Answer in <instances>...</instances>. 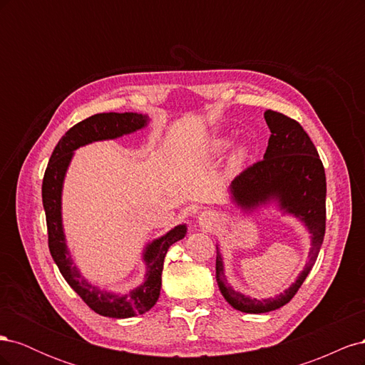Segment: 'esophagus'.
Returning <instances> with one entry per match:
<instances>
[{
  "mask_svg": "<svg viewBox=\"0 0 365 365\" xmlns=\"http://www.w3.org/2000/svg\"><path fill=\"white\" fill-rule=\"evenodd\" d=\"M216 215L212 213V212H204L200 215V217H197V222H200L201 227L204 228H212L213 225H216Z\"/></svg>",
  "mask_w": 365,
  "mask_h": 365,
  "instance_id": "esophagus-1",
  "label": "esophagus"
}]
</instances>
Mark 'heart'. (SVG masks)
Instances as JSON below:
<instances>
[{
  "instance_id": "1",
  "label": "heart",
  "mask_w": 365,
  "mask_h": 365,
  "mask_svg": "<svg viewBox=\"0 0 365 365\" xmlns=\"http://www.w3.org/2000/svg\"><path fill=\"white\" fill-rule=\"evenodd\" d=\"M231 146V138L227 135H217L212 141L208 143V150L213 153V155H222ZM251 157V146L248 143H240L237 145L233 152L230 153L228 163H227V172L230 175H237L244 170L245 164L248 163Z\"/></svg>"
}]
</instances>
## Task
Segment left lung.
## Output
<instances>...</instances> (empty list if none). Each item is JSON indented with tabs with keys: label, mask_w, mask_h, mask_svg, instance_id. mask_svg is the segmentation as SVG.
<instances>
[{
	"label": "left lung",
	"mask_w": 365,
	"mask_h": 365,
	"mask_svg": "<svg viewBox=\"0 0 365 365\" xmlns=\"http://www.w3.org/2000/svg\"><path fill=\"white\" fill-rule=\"evenodd\" d=\"M264 120L271 130L263 160L242 172L230 185V200L242 213L251 215L275 205L311 233L309 260L297 280L274 298H252L235 291L227 282L224 259L216 245V282L228 304L245 314H264L284 306L300 289L323 245L326 230V173L312 140L298 121L268 109Z\"/></svg>",
	"instance_id": "1"
}]
</instances>
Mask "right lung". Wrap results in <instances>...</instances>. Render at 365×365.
<instances>
[{
  "instance_id": "right-lung-1",
  "label": "right lung",
  "mask_w": 365,
  "mask_h": 365,
  "mask_svg": "<svg viewBox=\"0 0 365 365\" xmlns=\"http://www.w3.org/2000/svg\"><path fill=\"white\" fill-rule=\"evenodd\" d=\"M148 123L149 115L137 113H103L82 120L59 140L51 153L42 181V204L47 217L51 257L58 264L63 279L79 294L82 300L98 315L109 318H130L141 315L158 302L164 257L170 245L184 239L187 235V225H176L145 247L143 250V262L146 267L145 282L137 288L130 289L125 295L101 289L83 277L81 269L74 264L68 250L62 224L63 180L74 157V150L91 145L94 141L115 140L134 134V132L146 128Z\"/></svg>"
}]
</instances>
